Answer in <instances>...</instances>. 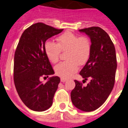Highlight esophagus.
Wrapping results in <instances>:
<instances>
[{
  "instance_id": "1",
  "label": "esophagus",
  "mask_w": 128,
  "mask_h": 128,
  "mask_svg": "<svg viewBox=\"0 0 128 128\" xmlns=\"http://www.w3.org/2000/svg\"><path fill=\"white\" fill-rule=\"evenodd\" d=\"M67 80H68V79H66V78H60V81L61 82H66Z\"/></svg>"
}]
</instances>
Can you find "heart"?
Wrapping results in <instances>:
<instances>
[{
    "label": "heart",
    "instance_id": "heart-1",
    "mask_svg": "<svg viewBox=\"0 0 128 128\" xmlns=\"http://www.w3.org/2000/svg\"><path fill=\"white\" fill-rule=\"evenodd\" d=\"M57 44L48 41L44 46L45 53L52 63L57 62L61 51H68V61L55 66V72L58 76L67 78L73 76L78 70V64H85L90 58L92 50L90 40L85 36H79L66 32L56 38Z\"/></svg>",
    "mask_w": 128,
    "mask_h": 128
}]
</instances>
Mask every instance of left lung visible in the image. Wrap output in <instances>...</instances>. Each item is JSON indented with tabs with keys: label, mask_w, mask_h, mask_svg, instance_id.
I'll list each match as a JSON object with an SVG mask.
<instances>
[{
	"label": "left lung",
	"mask_w": 128,
	"mask_h": 128,
	"mask_svg": "<svg viewBox=\"0 0 128 128\" xmlns=\"http://www.w3.org/2000/svg\"><path fill=\"white\" fill-rule=\"evenodd\" d=\"M91 40L92 50L88 60L80 72L84 80L91 78L86 86L75 80L71 99L76 108L90 112L104 103L115 84L116 70V52L114 44L106 32L99 27L79 30Z\"/></svg>",
	"instance_id": "left-lung-1"
}]
</instances>
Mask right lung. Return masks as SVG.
I'll return each mask as SVG.
<instances>
[{
	"label": "right lung",
	"mask_w": 128,
	"mask_h": 128,
	"mask_svg": "<svg viewBox=\"0 0 128 128\" xmlns=\"http://www.w3.org/2000/svg\"><path fill=\"white\" fill-rule=\"evenodd\" d=\"M62 31L44 23H36L23 32L16 47L13 70L15 88L23 103L33 111L44 112L53 104L60 80L53 76L45 84L40 81L42 76L55 74L44 46L46 40Z\"/></svg>",
	"instance_id": "obj_1"
}]
</instances>
